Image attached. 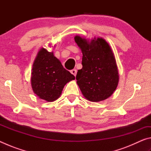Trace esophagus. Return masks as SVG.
Segmentation results:
<instances>
[{
    "mask_svg": "<svg viewBox=\"0 0 151 151\" xmlns=\"http://www.w3.org/2000/svg\"><path fill=\"white\" fill-rule=\"evenodd\" d=\"M70 73H72L74 76H76V73H77V71H76V69H73V70H71Z\"/></svg>",
    "mask_w": 151,
    "mask_h": 151,
    "instance_id": "34e87169",
    "label": "esophagus"
}]
</instances>
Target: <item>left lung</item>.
<instances>
[{"label": "left lung", "mask_w": 151, "mask_h": 151, "mask_svg": "<svg viewBox=\"0 0 151 151\" xmlns=\"http://www.w3.org/2000/svg\"><path fill=\"white\" fill-rule=\"evenodd\" d=\"M75 40L83 53V68L76 76L82 93L89 101L105 100L113 94L119 81L111 47L103 38H94L89 41L76 35Z\"/></svg>", "instance_id": "left-lung-1"}]
</instances>
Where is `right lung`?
I'll return each instance as SVG.
<instances>
[{
    "label": "right lung",
    "instance_id": "add662e5",
    "mask_svg": "<svg viewBox=\"0 0 151 151\" xmlns=\"http://www.w3.org/2000/svg\"><path fill=\"white\" fill-rule=\"evenodd\" d=\"M75 78L52 52L44 48L39 51L32 65L31 86L40 99L48 102L57 100L66 84Z\"/></svg>",
    "mask_w": 151,
    "mask_h": 151
}]
</instances>
